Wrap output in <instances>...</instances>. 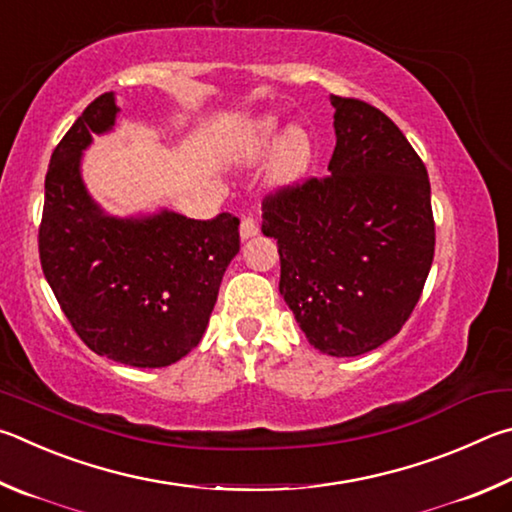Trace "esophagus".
Here are the masks:
<instances>
[{"label": "esophagus", "instance_id": "esophagus-1", "mask_svg": "<svg viewBox=\"0 0 512 512\" xmlns=\"http://www.w3.org/2000/svg\"><path fill=\"white\" fill-rule=\"evenodd\" d=\"M256 233H258V220L254 218V215H245L240 222V236L251 238V236H256Z\"/></svg>", "mask_w": 512, "mask_h": 512}]
</instances>
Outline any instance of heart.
I'll list each match as a JSON object with an SVG mask.
<instances>
[{
    "label": "heart",
    "instance_id": "heart-1",
    "mask_svg": "<svg viewBox=\"0 0 512 512\" xmlns=\"http://www.w3.org/2000/svg\"><path fill=\"white\" fill-rule=\"evenodd\" d=\"M276 143H279V148H276L272 161L274 179H279V182H294V179L306 175L312 161L310 134L301 128H290L281 139V125L274 116L258 121L247 132L245 146L242 148H245V155L249 159H258L265 157Z\"/></svg>",
    "mask_w": 512,
    "mask_h": 512
}]
</instances>
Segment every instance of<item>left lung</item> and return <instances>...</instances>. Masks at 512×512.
<instances>
[{
	"mask_svg": "<svg viewBox=\"0 0 512 512\" xmlns=\"http://www.w3.org/2000/svg\"><path fill=\"white\" fill-rule=\"evenodd\" d=\"M330 105L328 175L267 193L263 233L279 242V290L308 342L355 357L407 324L436 231L427 168L398 125L360 98L330 96Z\"/></svg>",
	"mask_w": 512,
	"mask_h": 512,
	"instance_id": "left-lung-1",
	"label": "left lung"
}]
</instances>
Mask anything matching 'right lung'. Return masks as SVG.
<instances>
[{
  "label": "right lung",
  "instance_id": "obj_1",
  "mask_svg": "<svg viewBox=\"0 0 512 512\" xmlns=\"http://www.w3.org/2000/svg\"><path fill=\"white\" fill-rule=\"evenodd\" d=\"M110 92L94 98L53 150L38 249L74 333L114 362L161 369L193 351L209 324L224 270L240 249V220L164 211L107 218L80 179V152L116 119Z\"/></svg>",
  "mask_w": 512,
  "mask_h": 512
}]
</instances>
